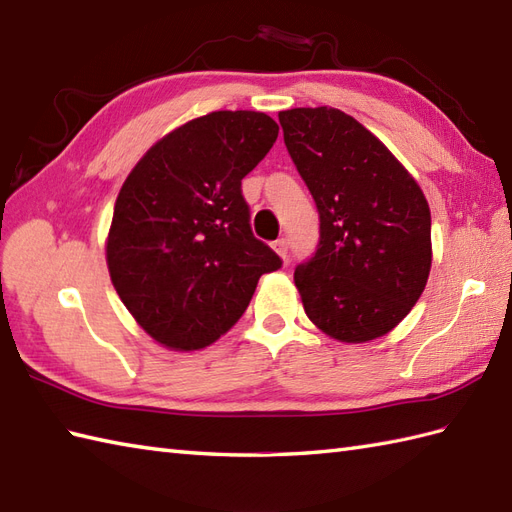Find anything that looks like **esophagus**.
Segmentation results:
<instances>
[{"instance_id":"34e87169","label":"esophagus","mask_w":512,"mask_h":512,"mask_svg":"<svg viewBox=\"0 0 512 512\" xmlns=\"http://www.w3.org/2000/svg\"><path fill=\"white\" fill-rule=\"evenodd\" d=\"M274 252H276L280 258H287V254H289V245H287L285 238H278V241L274 243Z\"/></svg>"}]
</instances>
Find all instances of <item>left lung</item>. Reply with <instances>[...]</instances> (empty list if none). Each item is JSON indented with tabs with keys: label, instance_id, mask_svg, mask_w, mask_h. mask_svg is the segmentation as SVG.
<instances>
[{
	"label": "left lung",
	"instance_id": "1",
	"mask_svg": "<svg viewBox=\"0 0 512 512\" xmlns=\"http://www.w3.org/2000/svg\"><path fill=\"white\" fill-rule=\"evenodd\" d=\"M285 144L320 212V245L293 274L309 320L363 344L412 311L431 269L423 190L377 135L333 107L278 113Z\"/></svg>",
	"mask_w": 512,
	"mask_h": 512
}]
</instances>
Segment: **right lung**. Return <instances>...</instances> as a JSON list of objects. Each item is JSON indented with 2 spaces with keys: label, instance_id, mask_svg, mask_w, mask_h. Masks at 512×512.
<instances>
[{
  "label": "right lung",
  "instance_id": "add662e5",
  "mask_svg": "<svg viewBox=\"0 0 512 512\" xmlns=\"http://www.w3.org/2000/svg\"><path fill=\"white\" fill-rule=\"evenodd\" d=\"M278 138L260 111H212L157 140L118 192L107 236L113 287L146 333L199 350L230 331L258 278L280 269L252 234L241 179Z\"/></svg>",
  "mask_w": 512,
  "mask_h": 512
}]
</instances>
